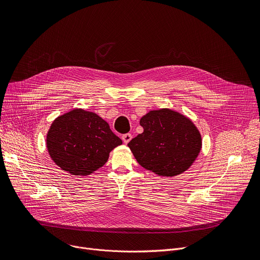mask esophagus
I'll use <instances>...</instances> for the list:
<instances>
[{
  "label": "esophagus",
  "instance_id": "34e87169",
  "mask_svg": "<svg viewBox=\"0 0 260 260\" xmlns=\"http://www.w3.org/2000/svg\"><path fill=\"white\" fill-rule=\"evenodd\" d=\"M132 138H133V136H132L131 134H125V135L122 136V141H123L125 144H127V143L132 140Z\"/></svg>",
  "mask_w": 260,
  "mask_h": 260
}]
</instances>
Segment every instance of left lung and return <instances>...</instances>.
I'll return each mask as SVG.
<instances>
[{
    "label": "left lung",
    "instance_id": "1",
    "mask_svg": "<svg viewBox=\"0 0 260 260\" xmlns=\"http://www.w3.org/2000/svg\"><path fill=\"white\" fill-rule=\"evenodd\" d=\"M144 132L127 144L139 165L158 176L186 171L198 157L202 138L191 120L170 109L150 111L140 120Z\"/></svg>",
    "mask_w": 260,
    "mask_h": 260
}]
</instances>
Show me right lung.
I'll return each instance as SVG.
<instances>
[{
  "instance_id": "right-lung-1",
  "label": "right lung",
  "mask_w": 260,
  "mask_h": 260,
  "mask_svg": "<svg viewBox=\"0 0 260 260\" xmlns=\"http://www.w3.org/2000/svg\"><path fill=\"white\" fill-rule=\"evenodd\" d=\"M46 141L53 161L75 176H86L103 167L109 153L122 144L104 119L81 109L57 117Z\"/></svg>"
}]
</instances>
